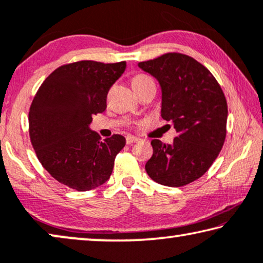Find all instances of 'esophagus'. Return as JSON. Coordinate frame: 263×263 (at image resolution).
<instances>
[{
    "instance_id": "obj_1",
    "label": "esophagus",
    "mask_w": 263,
    "mask_h": 263,
    "mask_svg": "<svg viewBox=\"0 0 263 263\" xmlns=\"http://www.w3.org/2000/svg\"><path fill=\"white\" fill-rule=\"evenodd\" d=\"M138 138H137V137H133V136H127L126 137V143L130 145V144H133V143H137L138 142Z\"/></svg>"
}]
</instances>
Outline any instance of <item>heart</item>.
I'll return each instance as SVG.
<instances>
[{"label": "heart", "mask_w": 263, "mask_h": 263, "mask_svg": "<svg viewBox=\"0 0 263 263\" xmlns=\"http://www.w3.org/2000/svg\"><path fill=\"white\" fill-rule=\"evenodd\" d=\"M150 82H154V80H152L150 77L144 76V74H138V76H135L131 80V84H132L133 88L140 87V86L150 84Z\"/></svg>", "instance_id": "b5f03b06"}]
</instances>
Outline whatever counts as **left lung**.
Listing matches in <instances>:
<instances>
[{
  "mask_svg": "<svg viewBox=\"0 0 263 263\" xmlns=\"http://www.w3.org/2000/svg\"><path fill=\"white\" fill-rule=\"evenodd\" d=\"M138 67L158 80L160 116L178 133L172 144L152 140L154 155L145 170L162 185H186L209 170L224 144L228 117L224 94L209 69L181 53L139 62Z\"/></svg>",
  "mask_w": 263,
  "mask_h": 263,
  "instance_id": "left-lung-1",
  "label": "left lung"
}]
</instances>
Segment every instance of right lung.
I'll return each mask as SVG.
<instances>
[{
	"instance_id": "1",
	"label": "right lung",
	"mask_w": 263,
	"mask_h": 263,
	"mask_svg": "<svg viewBox=\"0 0 263 263\" xmlns=\"http://www.w3.org/2000/svg\"><path fill=\"white\" fill-rule=\"evenodd\" d=\"M125 67V61L64 65L46 78L31 103L29 136L37 158L52 177L74 190L106 183L126 143L120 135L101 142L89 128L93 115L106 109L108 89Z\"/></svg>"
}]
</instances>
